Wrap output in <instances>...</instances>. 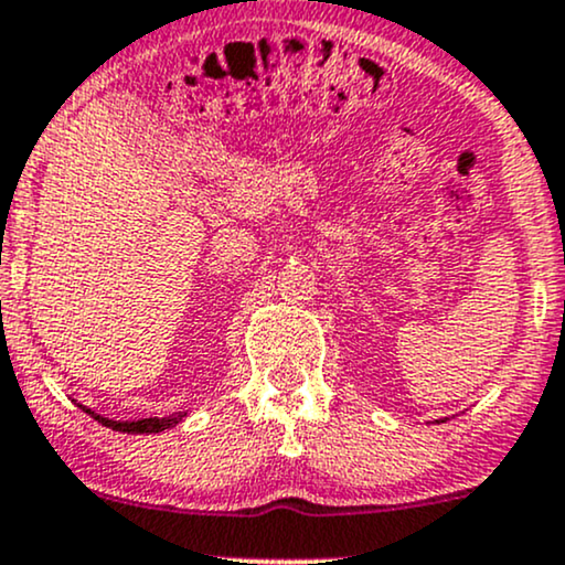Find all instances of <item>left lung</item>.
Instances as JSON below:
<instances>
[{
	"label": "left lung",
	"mask_w": 565,
	"mask_h": 565,
	"mask_svg": "<svg viewBox=\"0 0 565 565\" xmlns=\"http://www.w3.org/2000/svg\"><path fill=\"white\" fill-rule=\"evenodd\" d=\"M439 423H444V420H439Z\"/></svg>",
	"instance_id": "left-lung-1"
}]
</instances>
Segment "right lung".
Here are the masks:
<instances>
[{"instance_id":"obj_1","label":"right lung","mask_w":565,"mask_h":565,"mask_svg":"<svg viewBox=\"0 0 565 565\" xmlns=\"http://www.w3.org/2000/svg\"><path fill=\"white\" fill-rule=\"evenodd\" d=\"M78 407H82L86 415L95 417L97 423H103L105 428L121 430V434H161V430L174 428L184 420V417H188V413H177V415H169V417H142V420H108V417H103V415L92 413V409H86L84 404H78Z\"/></svg>"}]
</instances>
